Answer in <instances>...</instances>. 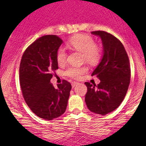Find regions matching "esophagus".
Instances as JSON below:
<instances>
[{
  "mask_svg": "<svg viewBox=\"0 0 146 146\" xmlns=\"http://www.w3.org/2000/svg\"><path fill=\"white\" fill-rule=\"evenodd\" d=\"M76 85H77V82H72V87H73V88H75Z\"/></svg>",
  "mask_w": 146,
  "mask_h": 146,
  "instance_id": "obj_1",
  "label": "esophagus"
}]
</instances>
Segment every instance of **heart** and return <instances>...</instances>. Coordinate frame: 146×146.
I'll use <instances>...</instances> for the list:
<instances>
[{
  "mask_svg": "<svg viewBox=\"0 0 146 146\" xmlns=\"http://www.w3.org/2000/svg\"><path fill=\"white\" fill-rule=\"evenodd\" d=\"M68 46L71 48L82 53L84 59L89 64H95L99 61L101 56V51L99 47L95 45L94 39L88 35H78L73 36L68 42ZM67 53L64 47H60L56 53V61L59 66L66 64ZM88 71L85 66L76 67L70 66L65 70V75L73 78L78 79L82 74Z\"/></svg>",
  "mask_w": 146,
  "mask_h": 146,
  "instance_id": "heart-1",
  "label": "heart"
}]
</instances>
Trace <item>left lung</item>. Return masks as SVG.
I'll return each instance as SVG.
<instances>
[{
	"label": "left lung",
	"mask_w": 146,
	"mask_h": 146,
	"mask_svg": "<svg viewBox=\"0 0 146 146\" xmlns=\"http://www.w3.org/2000/svg\"><path fill=\"white\" fill-rule=\"evenodd\" d=\"M91 34L101 38L103 56L92 73L100 82L98 85L85 82L88 88L85 100L90 111L105 115L116 110L126 96L130 83V64L124 46L117 37L104 31Z\"/></svg>",
	"instance_id": "obj_1"
}]
</instances>
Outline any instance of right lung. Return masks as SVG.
<instances>
[{"mask_svg": "<svg viewBox=\"0 0 146 146\" xmlns=\"http://www.w3.org/2000/svg\"><path fill=\"white\" fill-rule=\"evenodd\" d=\"M63 41L56 35H44L25 51L20 65V83L23 98L40 118L52 120L66 111L71 85L64 80L55 88L50 82L58 68L56 53Z\"/></svg>", "mask_w": 146, "mask_h": 146, "instance_id": "1", "label": "right lung"}]
</instances>
